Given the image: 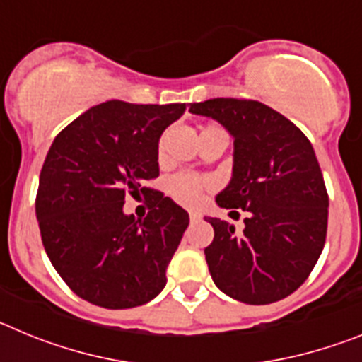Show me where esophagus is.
I'll return each mask as SVG.
<instances>
[{
  "instance_id": "obj_1",
  "label": "esophagus",
  "mask_w": 362,
  "mask_h": 362,
  "mask_svg": "<svg viewBox=\"0 0 362 362\" xmlns=\"http://www.w3.org/2000/svg\"><path fill=\"white\" fill-rule=\"evenodd\" d=\"M199 219H201V214L190 212V221H192V223H196V221H199Z\"/></svg>"
}]
</instances>
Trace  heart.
Instances as JSON below:
<instances>
[{
	"mask_svg": "<svg viewBox=\"0 0 362 362\" xmlns=\"http://www.w3.org/2000/svg\"><path fill=\"white\" fill-rule=\"evenodd\" d=\"M214 129V127H209ZM206 130V129H204ZM163 145H165V137L159 141V152H163ZM210 188V183L206 179L197 177L192 174H177L170 179L168 183V192L177 203L181 204H196L197 201L203 197V194Z\"/></svg>",
	"mask_w": 362,
	"mask_h": 362,
	"instance_id": "obj_1",
	"label": "heart"
}]
</instances>
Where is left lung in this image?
<instances>
[{
    "label": "left lung",
    "mask_w": 362,
    "mask_h": 362,
    "mask_svg": "<svg viewBox=\"0 0 362 362\" xmlns=\"http://www.w3.org/2000/svg\"><path fill=\"white\" fill-rule=\"evenodd\" d=\"M233 137L230 183L216 196L221 209H243V232L217 217L204 248L214 283L246 305H270L305 283L317 263L328 226V194L308 137L259 101L216 98L190 103Z\"/></svg>",
    "instance_id": "1"
}]
</instances>
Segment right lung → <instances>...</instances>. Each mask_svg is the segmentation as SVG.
Returning <instances> with one entry per match:
<instances>
[{
	"mask_svg": "<svg viewBox=\"0 0 362 362\" xmlns=\"http://www.w3.org/2000/svg\"><path fill=\"white\" fill-rule=\"evenodd\" d=\"M185 103L95 105L57 134L40 175L36 217L50 263L74 293L110 310L159 296L166 268L188 226V212L161 192L159 137ZM141 191L151 212H122L124 196Z\"/></svg>",
	"mask_w": 362,
	"mask_h": 362,
	"instance_id": "right-lung-1",
	"label": "right lung"
}]
</instances>
